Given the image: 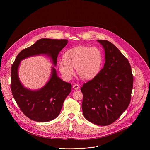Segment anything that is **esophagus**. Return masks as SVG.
I'll return each mask as SVG.
<instances>
[{"instance_id":"obj_1","label":"esophagus","mask_w":150,"mask_h":150,"mask_svg":"<svg viewBox=\"0 0 150 150\" xmlns=\"http://www.w3.org/2000/svg\"><path fill=\"white\" fill-rule=\"evenodd\" d=\"M79 87V85L77 84V83H75V84H74V85H73V88H74V90H78Z\"/></svg>"}]
</instances>
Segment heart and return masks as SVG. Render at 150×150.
Returning <instances> with one entry per match:
<instances>
[{
    "label": "heart",
    "instance_id": "1",
    "mask_svg": "<svg viewBox=\"0 0 150 150\" xmlns=\"http://www.w3.org/2000/svg\"><path fill=\"white\" fill-rule=\"evenodd\" d=\"M65 59L59 61V69L67 80L71 79L76 68L78 76L82 80L94 78L100 72L103 61L101 50L96 47L79 46L68 49Z\"/></svg>",
    "mask_w": 150,
    "mask_h": 150
}]
</instances>
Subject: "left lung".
<instances>
[{"label":"left lung","mask_w":150,"mask_h":150,"mask_svg":"<svg viewBox=\"0 0 150 150\" xmlns=\"http://www.w3.org/2000/svg\"><path fill=\"white\" fill-rule=\"evenodd\" d=\"M105 52L103 68L81 88L84 117L100 126L115 122L129 105L134 76L128 60L112 42L98 40Z\"/></svg>","instance_id":"left-lung-1"}]
</instances>
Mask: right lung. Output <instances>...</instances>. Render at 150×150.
Returning a JSON list of instances; mask_svg holds the SVG:
<instances>
[{"instance_id":"right-lung-1","label":"right lung","mask_w":150,"mask_h":150,"mask_svg":"<svg viewBox=\"0 0 150 150\" xmlns=\"http://www.w3.org/2000/svg\"><path fill=\"white\" fill-rule=\"evenodd\" d=\"M66 39L41 38L21 51L16 56L11 68V90L13 97L23 113L36 122H49L57 117L64 101L71 91L72 85L62 80L54 67L51 76L41 88L33 91L21 83L18 70L21 60L30 56L45 54L51 57L56 66L59 52L68 43Z\"/></svg>"}]
</instances>
